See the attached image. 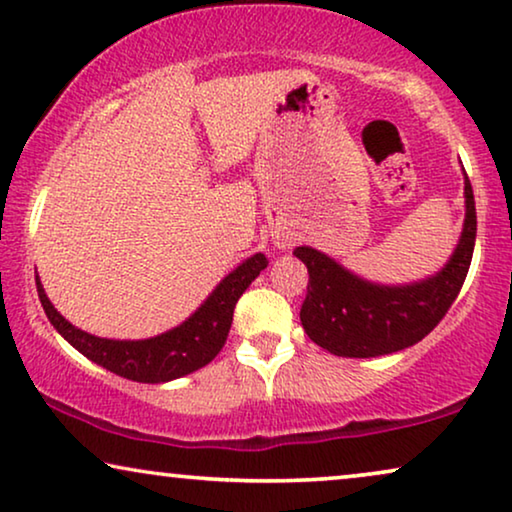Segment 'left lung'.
I'll use <instances>...</instances> for the list:
<instances>
[{
    "mask_svg": "<svg viewBox=\"0 0 512 512\" xmlns=\"http://www.w3.org/2000/svg\"><path fill=\"white\" fill-rule=\"evenodd\" d=\"M464 198L466 219L457 249L443 270L419 282L398 286L368 282L317 249L293 251L310 272L300 307V321L310 340L335 356L370 359L401 352L426 338L457 300L471 268L478 219L468 177Z\"/></svg>",
    "mask_w": 512,
    "mask_h": 512,
    "instance_id": "left-lung-1",
    "label": "left lung"
}]
</instances>
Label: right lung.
I'll list each match as a JSON object with an SVG mask.
<instances>
[{
    "label": "right lung",
    "instance_id": "right-lung-1",
    "mask_svg": "<svg viewBox=\"0 0 512 512\" xmlns=\"http://www.w3.org/2000/svg\"><path fill=\"white\" fill-rule=\"evenodd\" d=\"M265 268H268V258L263 254H254L247 261H242L221 279L219 286L209 293L205 303L184 324L146 340H109L81 331L55 310L39 282V275L37 291L55 331L74 349H79L86 359L125 377V380L160 384L207 366L221 352V347L226 345L230 324H233L237 300Z\"/></svg>",
    "mask_w": 512,
    "mask_h": 512
}]
</instances>
